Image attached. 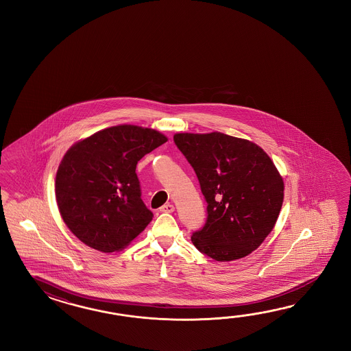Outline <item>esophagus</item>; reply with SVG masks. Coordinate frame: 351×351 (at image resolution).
Masks as SVG:
<instances>
[{
	"mask_svg": "<svg viewBox=\"0 0 351 351\" xmlns=\"http://www.w3.org/2000/svg\"><path fill=\"white\" fill-rule=\"evenodd\" d=\"M159 210H160V212H165V213H172V212H174V206L171 204V203H167L165 206H162V207L159 208Z\"/></svg>",
	"mask_w": 351,
	"mask_h": 351,
	"instance_id": "1",
	"label": "esophagus"
}]
</instances>
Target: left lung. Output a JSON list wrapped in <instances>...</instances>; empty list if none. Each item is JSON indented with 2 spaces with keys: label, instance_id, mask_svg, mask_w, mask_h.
I'll list each match as a JSON object with an SVG mask.
<instances>
[{
  "label": "left lung",
  "instance_id": "1",
  "mask_svg": "<svg viewBox=\"0 0 351 351\" xmlns=\"http://www.w3.org/2000/svg\"><path fill=\"white\" fill-rule=\"evenodd\" d=\"M174 143L192 165L207 202V221L192 242L216 261L251 254L274 230L284 180L257 144L219 132L179 133Z\"/></svg>",
  "mask_w": 351,
  "mask_h": 351
}]
</instances>
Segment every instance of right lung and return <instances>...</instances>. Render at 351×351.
I'll list each match as a JSON object with an SVG mask.
<instances>
[{
	"instance_id": "obj_1",
	"label": "right lung",
	"mask_w": 351,
	"mask_h": 351,
	"mask_svg": "<svg viewBox=\"0 0 351 351\" xmlns=\"http://www.w3.org/2000/svg\"><path fill=\"white\" fill-rule=\"evenodd\" d=\"M167 141L157 130L125 124L74 144L55 180L58 207L67 228L100 252L128 246L153 218L141 198L135 168Z\"/></svg>"
}]
</instances>
